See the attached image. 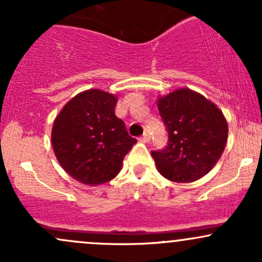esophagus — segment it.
I'll list each match as a JSON object with an SVG mask.
<instances>
[{"label":"esophagus","instance_id":"34e87169","mask_svg":"<svg viewBox=\"0 0 262 262\" xmlns=\"http://www.w3.org/2000/svg\"><path fill=\"white\" fill-rule=\"evenodd\" d=\"M139 140L143 141V143H149V141H150V135L148 133H144L143 137H141Z\"/></svg>","mask_w":262,"mask_h":262}]
</instances>
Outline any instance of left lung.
Segmentation results:
<instances>
[{
	"label": "left lung",
	"mask_w": 262,
	"mask_h": 262,
	"mask_svg": "<svg viewBox=\"0 0 262 262\" xmlns=\"http://www.w3.org/2000/svg\"><path fill=\"white\" fill-rule=\"evenodd\" d=\"M156 102L169 132L166 149L151 151L156 169L177 183L202 179L217 164L227 144L228 123L223 112L189 89H177Z\"/></svg>",
	"instance_id": "1"
}]
</instances>
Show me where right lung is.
<instances>
[{"mask_svg":"<svg viewBox=\"0 0 262 262\" xmlns=\"http://www.w3.org/2000/svg\"><path fill=\"white\" fill-rule=\"evenodd\" d=\"M118 97L98 89L77 93L62 107L52 129L54 154L73 179L97 186L114 179L137 143L114 113Z\"/></svg>","mask_w":262,"mask_h":262,"instance_id":"add662e5","label":"right lung"}]
</instances>
